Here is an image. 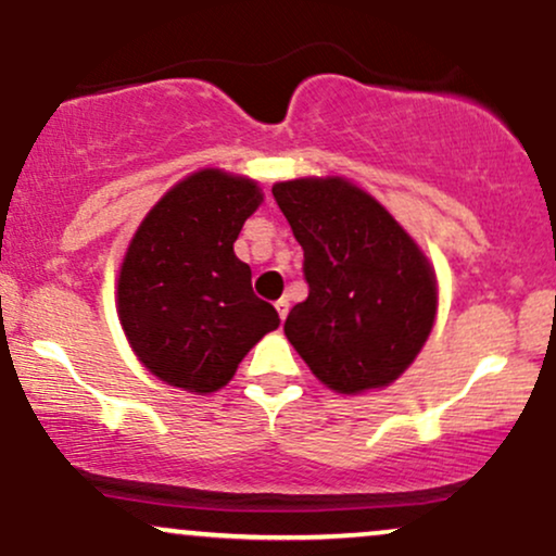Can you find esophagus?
Returning a JSON list of instances; mask_svg holds the SVG:
<instances>
[{
  "label": "esophagus",
  "instance_id": "34e87169",
  "mask_svg": "<svg viewBox=\"0 0 556 556\" xmlns=\"http://www.w3.org/2000/svg\"><path fill=\"white\" fill-rule=\"evenodd\" d=\"M287 311H290V303H287V298H282V300H277V314H279V318H287Z\"/></svg>",
  "mask_w": 556,
  "mask_h": 556
}]
</instances>
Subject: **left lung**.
I'll return each mask as SVG.
<instances>
[{"label":"left lung","mask_w":556,"mask_h":556,"mask_svg":"<svg viewBox=\"0 0 556 556\" xmlns=\"http://www.w3.org/2000/svg\"><path fill=\"white\" fill-rule=\"evenodd\" d=\"M303 248L308 298L285 334L321 384L340 394L389 387L410 368L437 318L431 261L371 193L344 177L274 182Z\"/></svg>","instance_id":"1"}]
</instances>
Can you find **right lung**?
<instances>
[{
  "instance_id": "right-lung-1",
  "label": "right lung",
  "mask_w": 556,
  "mask_h": 556,
  "mask_svg": "<svg viewBox=\"0 0 556 556\" xmlns=\"http://www.w3.org/2000/svg\"><path fill=\"white\" fill-rule=\"evenodd\" d=\"M261 201L251 177L198 169L172 185L132 235L117 277V316L132 353L164 384L216 392L279 327L232 248Z\"/></svg>"
}]
</instances>
